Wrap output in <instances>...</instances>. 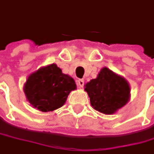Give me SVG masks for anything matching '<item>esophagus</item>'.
I'll use <instances>...</instances> for the list:
<instances>
[{
  "instance_id": "1",
  "label": "esophagus",
  "mask_w": 154,
  "mask_h": 154,
  "mask_svg": "<svg viewBox=\"0 0 154 154\" xmlns=\"http://www.w3.org/2000/svg\"><path fill=\"white\" fill-rule=\"evenodd\" d=\"M77 84H78V85H79V87H84V85H85V82H84V79H78L77 80Z\"/></svg>"
}]
</instances>
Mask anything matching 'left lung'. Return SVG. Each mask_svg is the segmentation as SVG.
I'll list each match as a JSON object with an SVG mask.
<instances>
[{
  "mask_svg": "<svg viewBox=\"0 0 154 154\" xmlns=\"http://www.w3.org/2000/svg\"><path fill=\"white\" fill-rule=\"evenodd\" d=\"M85 90L90 97L91 106L105 114L115 113L127 103L130 98L127 81L108 68L102 69L97 78L85 85Z\"/></svg>",
  "mask_w": 154,
  "mask_h": 154,
  "instance_id": "8db88e82",
  "label": "left lung"
}]
</instances>
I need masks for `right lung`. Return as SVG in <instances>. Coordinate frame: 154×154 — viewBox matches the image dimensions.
Returning a JSON list of instances; mask_svg holds the SVG:
<instances>
[{
  "label": "right lung",
  "mask_w": 154,
  "mask_h": 154,
  "mask_svg": "<svg viewBox=\"0 0 154 154\" xmlns=\"http://www.w3.org/2000/svg\"><path fill=\"white\" fill-rule=\"evenodd\" d=\"M75 89L76 85L74 79L63 74L54 63L41 68L29 75L24 85L29 102L42 112L61 108L70 91Z\"/></svg>",
  "instance_id": "right-lung-1"
}]
</instances>
